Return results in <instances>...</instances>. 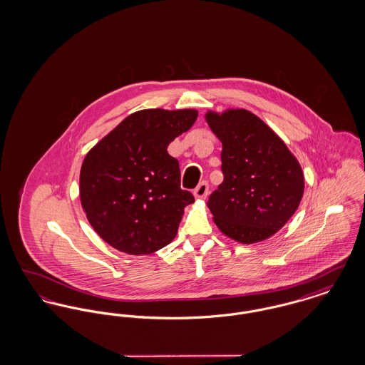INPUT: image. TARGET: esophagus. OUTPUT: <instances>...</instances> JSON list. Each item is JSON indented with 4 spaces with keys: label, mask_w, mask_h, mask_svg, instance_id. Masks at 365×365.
I'll list each match as a JSON object with an SVG mask.
<instances>
[{
    "label": "esophagus",
    "mask_w": 365,
    "mask_h": 365,
    "mask_svg": "<svg viewBox=\"0 0 365 365\" xmlns=\"http://www.w3.org/2000/svg\"><path fill=\"white\" fill-rule=\"evenodd\" d=\"M208 192V182H201V183L195 187V190H194V197H195V198H198V200H204V198H207Z\"/></svg>",
    "instance_id": "obj_1"
}]
</instances>
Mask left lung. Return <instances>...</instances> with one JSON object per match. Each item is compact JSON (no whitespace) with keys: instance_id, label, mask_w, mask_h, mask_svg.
Listing matches in <instances>:
<instances>
[{"instance_id":"8db88e82","label":"left lung","mask_w":365,"mask_h":365,"mask_svg":"<svg viewBox=\"0 0 365 365\" xmlns=\"http://www.w3.org/2000/svg\"><path fill=\"white\" fill-rule=\"evenodd\" d=\"M205 118L223 145L225 180L208 200L216 226L245 245L272 237L301 202L299 163L286 143L246 109L208 112Z\"/></svg>"}]
</instances>
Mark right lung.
<instances>
[{
  "label": "right lung",
  "mask_w": 365,
  "mask_h": 365,
  "mask_svg": "<svg viewBox=\"0 0 365 365\" xmlns=\"http://www.w3.org/2000/svg\"><path fill=\"white\" fill-rule=\"evenodd\" d=\"M197 116L194 109L138 110L87 153L81 202L105 242L140 256L174 240L183 209L194 197L182 190L179 163L167 148Z\"/></svg>",
  "instance_id": "right-lung-1"
}]
</instances>
